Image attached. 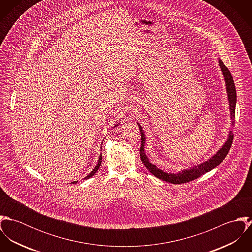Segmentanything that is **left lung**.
Instances as JSON below:
<instances>
[{
    "instance_id": "8db88e82",
    "label": "left lung",
    "mask_w": 252,
    "mask_h": 252,
    "mask_svg": "<svg viewBox=\"0 0 252 252\" xmlns=\"http://www.w3.org/2000/svg\"><path fill=\"white\" fill-rule=\"evenodd\" d=\"M219 66H220L221 72L223 73L224 80H225V83H226V91H227V95H228L230 114H231V119L233 120L232 125H234L236 102H237L236 87H235L234 79L232 77L231 72L228 70V68L224 65L222 60H220V59H219ZM137 124L139 125L141 138H142L140 155H141V160L144 163L145 168L156 178L164 180V181H167V182H170V183H174V184H180V183H186V182L192 181V180H196L199 177L203 176L204 174L212 171L213 169H215L225 159L226 155L228 154V152L230 150V147L232 145L233 139H234L233 130H231L230 133H229V137H228L227 141L225 142V144H223L222 147L208 161H206V162H204V163H202L198 166H194L193 168H190V169H187V170H182L181 172H179L177 174H171V173H166V172L158 169L155 165H153L149 162L147 156L145 155V151H144L145 136H144V131H143V128L141 127V125L139 123H137Z\"/></svg>"
}]
</instances>
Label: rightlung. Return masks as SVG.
<instances>
[{"mask_svg": "<svg viewBox=\"0 0 252 252\" xmlns=\"http://www.w3.org/2000/svg\"><path fill=\"white\" fill-rule=\"evenodd\" d=\"M119 124V123H118ZM118 124H116V125H114L115 127L118 125ZM102 159H103V157H102V155H100L99 156V160H98V164L96 165V167L93 169V171L86 177V178H84V180H88V179H90V178H92L95 174H96V172L98 171V169L100 168V166H101V163H102ZM75 182H77V181H73V182H72V183H75Z\"/></svg>", "mask_w": 252, "mask_h": 252, "instance_id": "obj_1", "label": "right lung"}]
</instances>
